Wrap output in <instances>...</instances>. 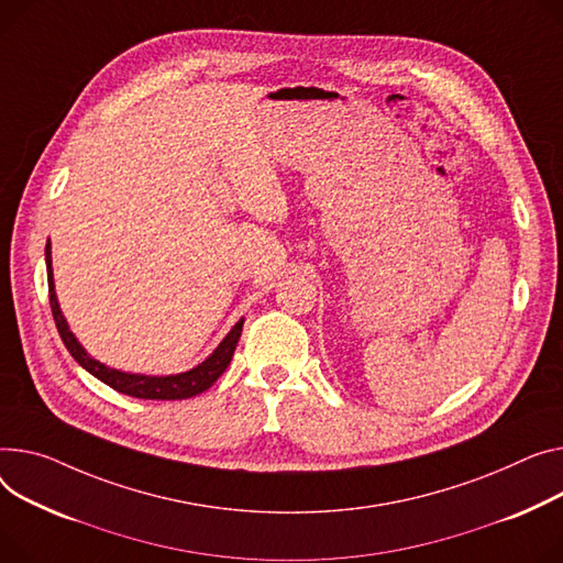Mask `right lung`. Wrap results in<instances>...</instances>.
I'll use <instances>...</instances> for the list:
<instances>
[{"label": "right lung", "mask_w": 563, "mask_h": 563, "mask_svg": "<svg viewBox=\"0 0 563 563\" xmlns=\"http://www.w3.org/2000/svg\"><path fill=\"white\" fill-rule=\"evenodd\" d=\"M45 260H47V283H49V306H52V314L58 328L60 340L65 344V349L69 351V355L77 360L86 371H90L95 378H99L101 383H106L108 387H112L120 394L133 396V398H144V400H183V398H192L201 391H206L208 387H212L217 383V378L221 376L227 366L231 364V357L235 353V346L240 342L242 334V325L244 319H240L233 330L227 334L214 353L201 362L197 368L178 373V376H167V378H148V376H133V373H122L115 368H108L101 362L92 360L84 346L77 342L60 314L58 301H56V291H54V278H52V244L47 242L45 249Z\"/></svg>", "instance_id": "obj_1"}]
</instances>
